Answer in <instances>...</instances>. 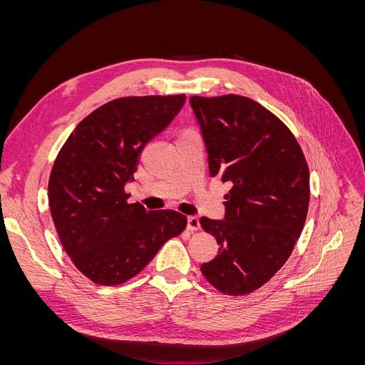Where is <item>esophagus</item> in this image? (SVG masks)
<instances>
[{"label":"esophagus","instance_id":"1","mask_svg":"<svg viewBox=\"0 0 365 365\" xmlns=\"http://www.w3.org/2000/svg\"><path fill=\"white\" fill-rule=\"evenodd\" d=\"M187 228H189L190 231H197L201 228V224H200V217L196 216H189L187 217Z\"/></svg>","mask_w":365,"mask_h":365}]
</instances>
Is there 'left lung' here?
Returning <instances> with one entry per match:
<instances>
[{
    "instance_id": "1",
    "label": "left lung",
    "mask_w": 365,
    "mask_h": 365,
    "mask_svg": "<svg viewBox=\"0 0 365 365\" xmlns=\"http://www.w3.org/2000/svg\"><path fill=\"white\" fill-rule=\"evenodd\" d=\"M190 106L210 175L231 184L224 219H200L219 245L201 272L220 292L250 294L283 267L302 235L307 164L291 130L248 97L193 96Z\"/></svg>"
}]
</instances>
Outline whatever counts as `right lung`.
<instances>
[{"label": "right lung", "mask_w": 365, "mask_h": 365, "mask_svg": "<svg viewBox=\"0 0 365 365\" xmlns=\"http://www.w3.org/2000/svg\"><path fill=\"white\" fill-rule=\"evenodd\" d=\"M184 102V94L117 98L85 117L58 153L48 181L53 222L76 268L97 284L132 279L187 225L175 210L149 212L125 193L141 150Z\"/></svg>", "instance_id": "right-lung-1"}]
</instances>
